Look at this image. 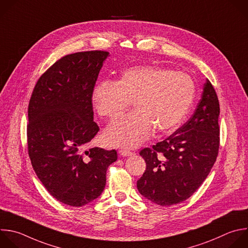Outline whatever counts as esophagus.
I'll use <instances>...</instances> for the list:
<instances>
[{
  "label": "esophagus",
  "instance_id": "34e87169",
  "mask_svg": "<svg viewBox=\"0 0 248 248\" xmlns=\"http://www.w3.org/2000/svg\"><path fill=\"white\" fill-rule=\"evenodd\" d=\"M119 153L123 156H130L132 155V153L130 151H127V150H120Z\"/></svg>",
  "mask_w": 248,
  "mask_h": 248
}]
</instances>
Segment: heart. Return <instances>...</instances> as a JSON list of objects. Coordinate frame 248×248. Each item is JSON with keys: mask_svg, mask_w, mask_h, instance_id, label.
<instances>
[{"mask_svg": "<svg viewBox=\"0 0 248 248\" xmlns=\"http://www.w3.org/2000/svg\"><path fill=\"white\" fill-rule=\"evenodd\" d=\"M196 94L193 78L187 73L155 65L125 69L113 81L94 86L92 103L103 118L119 117L133 101L135 111L111 124L104 132L113 147L136 148L157 133L175 130L188 114Z\"/></svg>", "mask_w": 248, "mask_h": 248, "instance_id": "heart-1", "label": "heart"}]
</instances>
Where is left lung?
Listing matches in <instances>:
<instances>
[{"mask_svg":"<svg viewBox=\"0 0 248 248\" xmlns=\"http://www.w3.org/2000/svg\"><path fill=\"white\" fill-rule=\"evenodd\" d=\"M219 114L217 94L206 79L188 122L169 138L140 152L146 170L137 181V189L144 198L170 206L186 201L199 189L218 155Z\"/></svg>","mask_w":248,"mask_h":248,"instance_id":"1","label":"left lung"}]
</instances>
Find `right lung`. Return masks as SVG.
<instances>
[{
    "label": "right lung",
    "mask_w": 248,
    "mask_h": 248,
    "mask_svg": "<svg viewBox=\"0 0 248 248\" xmlns=\"http://www.w3.org/2000/svg\"><path fill=\"white\" fill-rule=\"evenodd\" d=\"M109 52L68 54L44 73L33 91L27 125L32 167L58 202L80 207L96 200L106 185V171L116 150L84 151L97 134L92 92Z\"/></svg>",
    "instance_id": "1"
}]
</instances>
